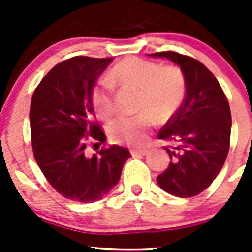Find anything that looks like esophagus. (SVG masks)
<instances>
[{
  "instance_id": "obj_1",
  "label": "esophagus",
  "mask_w": 252,
  "mask_h": 252,
  "mask_svg": "<svg viewBox=\"0 0 252 252\" xmlns=\"http://www.w3.org/2000/svg\"><path fill=\"white\" fill-rule=\"evenodd\" d=\"M130 151L132 157H142V155H146V154H148V150H146V149H132V150Z\"/></svg>"
}]
</instances>
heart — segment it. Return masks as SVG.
Returning <instances> with one entry per match:
<instances>
[{
    "label": "heart",
    "mask_w": 252,
    "mask_h": 252,
    "mask_svg": "<svg viewBox=\"0 0 252 252\" xmlns=\"http://www.w3.org/2000/svg\"><path fill=\"white\" fill-rule=\"evenodd\" d=\"M110 79L112 83L136 91V110L141 112L132 117H119L108 125L107 132L115 142L142 145L154 119L158 122L169 121L186 97V77L179 68L162 66L141 58L130 57L119 62L111 70ZM92 103L101 119L113 115L112 86L108 82H101L93 88Z\"/></svg>",
    "instance_id": "heart-1"
}]
</instances>
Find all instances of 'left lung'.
Here are the masks:
<instances>
[{
    "mask_svg": "<svg viewBox=\"0 0 252 252\" xmlns=\"http://www.w3.org/2000/svg\"><path fill=\"white\" fill-rule=\"evenodd\" d=\"M151 57L166 58L180 66L186 77V98L158 133L170 162L158 175L162 190L175 197L198 195L212 184L226 161L231 137L230 104L215 75L198 60L161 51Z\"/></svg>",
    "mask_w": 252,
    "mask_h": 252,
    "instance_id": "8db88e82",
    "label": "left lung"
}]
</instances>
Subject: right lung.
I'll use <instances>...</instances> for the list:
<instances>
[{"label":"right lung","mask_w":252,"mask_h":252,"mask_svg":"<svg viewBox=\"0 0 252 252\" xmlns=\"http://www.w3.org/2000/svg\"><path fill=\"white\" fill-rule=\"evenodd\" d=\"M112 58L74 57L57 64L36 87L30 106L32 151L50 186L66 199L91 203L117 184L127 149L112 145L87 157L88 136L103 144L92 91ZM95 145V144H94Z\"/></svg>","instance_id":"1"}]
</instances>
